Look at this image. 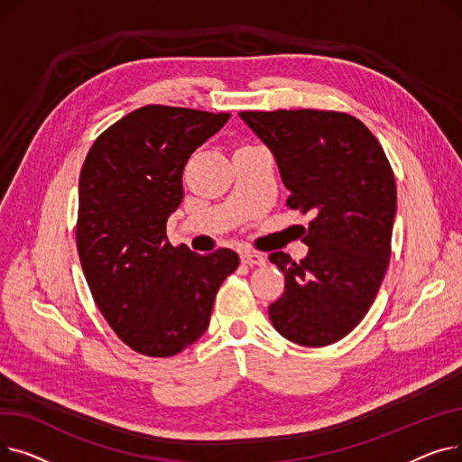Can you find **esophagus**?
<instances>
[{"label":"esophagus","instance_id":"esophagus-1","mask_svg":"<svg viewBox=\"0 0 462 462\" xmlns=\"http://www.w3.org/2000/svg\"><path fill=\"white\" fill-rule=\"evenodd\" d=\"M241 263H245V265H263L265 263V256L260 254V253L245 251V253H241Z\"/></svg>","mask_w":462,"mask_h":462}]
</instances>
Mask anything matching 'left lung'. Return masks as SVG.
<instances>
[{"label":"left lung","mask_w":462,"mask_h":462,"mask_svg":"<svg viewBox=\"0 0 462 462\" xmlns=\"http://www.w3.org/2000/svg\"><path fill=\"white\" fill-rule=\"evenodd\" d=\"M270 148L286 204L312 221L307 256L272 253L284 294L270 305L275 329L301 346H328L365 317L390 263L397 213L393 170L374 134L341 112H239Z\"/></svg>","instance_id":"left-lung-1"}]
</instances>
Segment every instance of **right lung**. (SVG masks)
I'll return each mask as SVG.
<instances>
[{"label":"right lung","mask_w":462,"mask_h":462,"mask_svg":"<svg viewBox=\"0 0 462 462\" xmlns=\"http://www.w3.org/2000/svg\"><path fill=\"white\" fill-rule=\"evenodd\" d=\"M230 114L148 105L91 145L79 183L77 247L91 296L116 335L150 357L176 356L204 335L230 249L172 247L166 221L183 200L190 153Z\"/></svg>","instance_id":"right-lung-1"}]
</instances>
